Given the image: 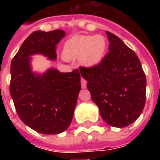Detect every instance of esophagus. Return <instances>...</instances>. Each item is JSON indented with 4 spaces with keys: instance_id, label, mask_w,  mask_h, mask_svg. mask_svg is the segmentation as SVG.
<instances>
[{
    "instance_id": "obj_1",
    "label": "esophagus",
    "mask_w": 160,
    "mask_h": 160,
    "mask_svg": "<svg viewBox=\"0 0 160 160\" xmlns=\"http://www.w3.org/2000/svg\"><path fill=\"white\" fill-rule=\"evenodd\" d=\"M86 85H87L86 80H84L83 78H81V86H82L83 89H85V88H86Z\"/></svg>"
}]
</instances>
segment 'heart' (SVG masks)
I'll return each mask as SVG.
<instances>
[{"instance_id":"obj_1","label":"heart","mask_w":160,"mask_h":160,"mask_svg":"<svg viewBox=\"0 0 160 160\" xmlns=\"http://www.w3.org/2000/svg\"><path fill=\"white\" fill-rule=\"evenodd\" d=\"M107 48V41L103 36L78 35L65 41L62 55L65 60L80 59V65L92 68L102 61Z\"/></svg>"}]
</instances>
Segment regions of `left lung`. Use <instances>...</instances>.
I'll use <instances>...</instances> for the list:
<instances>
[{
    "mask_svg": "<svg viewBox=\"0 0 160 160\" xmlns=\"http://www.w3.org/2000/svg\"><path fill=\"white\" fill-rule=\"evenodd\" d=\"M109 53L98 65L80 67L100 116L113 127L123 128L141 114L145 105L146 78L139 59L120 39L106 31Z\"/></svg>",
    "mask_w": 160,
    "mask_h": 160,
    "instance_id": "obj_1",
    "label": "left lung"
}]
</instances>
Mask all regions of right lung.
Wrapping results in <instances>:
<instances>
[{"label": "right lung", "mask_w": 160, "mask_h": 160, "mask_svg": "<svg viewBox=\"0 0 160 160\" xmlns=\"http://www.w3.org/2000/svg\"><path fill=\"white\" fill-rule=\"evenodd\" d=\"M65 36L62 30L36 31L25 40L11 64L10 93L20 119L38 133L55 134L70 126L81 89L79 70L63 73L50 68L32 71L31 56L55 60L56 46Z\"/></svg>", "instance_id": "add662e5"}]
</instances>
